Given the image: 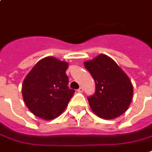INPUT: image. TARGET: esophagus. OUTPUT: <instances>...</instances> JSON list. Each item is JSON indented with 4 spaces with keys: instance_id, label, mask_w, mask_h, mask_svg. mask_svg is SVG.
Instances as JSON below:
<instances>
[{
    "instance_id": "1",
    "label": "esophagus",
    "mask_w": 152,
    "mask_h": 152,
    "mask_svg": "<svg viewBox=\"0 0 152 152\" xmlns=\"http://www.w3.org/2000/svg\"><path fill=\"white\" fill-rule=\"evenodd\" d=\"M77 92H79V93H82V92H83V88H82V87H80L79 89L77 90Z\"/></svg>"
}]
</instances>
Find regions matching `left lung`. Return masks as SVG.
Masks as SVG:
<instances>
[{"instance_id":"8db88e82","label":"left lung","mask_w":152,"mask_h":152,"mask_svg":"<svg viewBox=\"0 0 152 152\" xmlns=\"http://www.w3.org/2000/svg\"><path fill=\"white\" fill-rule=\"evenodd\" d=\"M84 65L95 82V93L87 98L92 111L104 119H113L125 113L133 94L126 73L104 54L85 61Z\"/></svg>"}]
</instances>
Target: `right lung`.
Masks as SVG:
<instances>
[{"instance_id": "obj_1", "label": "right lung", "mask_w": 152, "mask_h": 152, "mask_svg": "<svg viewBox=\"0 0 152 152\" xmlns=\"http://www.w3.org/2000/svg\"><path fill=\"white\" fill-rule=\"evenodd\" d=\"M66 61L47 57L38 61L24 78L22 95L24 103L35 116L44 120L58 117L75 93L69 89Z\"/></svg>"}]
</instances>
